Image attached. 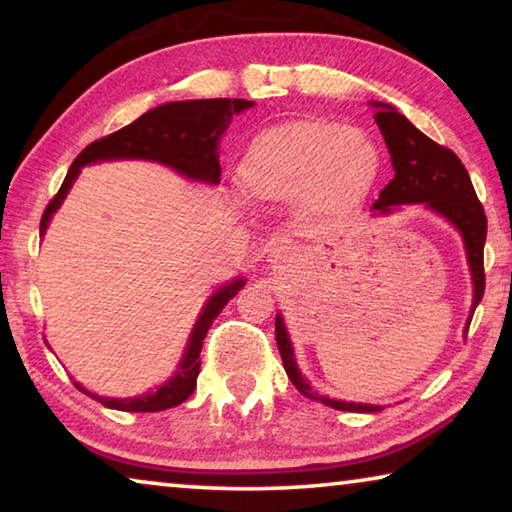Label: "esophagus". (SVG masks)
Returning <instances> with one entry per match:
<instances>
[{
	"label": "esophagus",
	"instance_id": "esophagus-1",
	"mask_svg": "<svg viewBox=\"0 0 512 512\" xmlns=\"http://www.w3.org/2000/svg\"><path fill=\"white\" fill-rule=\"evenodd\" d=\"M268 262L273 264V268H289L296 264V250L289 248V246H273L271 248V255H268Z\"/></svg>",
	"mask_w": 512,
	"mask_h": 512
}]
</instances>
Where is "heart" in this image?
Listing matches in <instances>:
<instances>
[{"label": "heart", "instance_id": "heart-1", "mask_svg": "<svg viewBox=\"0 0 512 512\" xmlns=\"http://www.w3.org/2000/svg\"><path fill=\"white\" fill-rule=\"evenodd\" d=\"M381 153L361 128L329 119H296L266 128L248 144L239 176L257 201L300 198L309 214H350L370 196Z\"/></svg>", "mask_w": 512, "mask_h": 512}]
</instances>
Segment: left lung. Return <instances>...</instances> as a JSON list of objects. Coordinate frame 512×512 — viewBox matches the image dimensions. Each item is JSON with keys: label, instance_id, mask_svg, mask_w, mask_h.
Here are the masks:
<instances>
[{"label": "left lung", "instance_id": "obj_1", "mask_svg": "<svg viewBox=\"0 0 512 512\" xmlns=\"http://www.w3.org/2000/svg\"><path fill=\"white\" fill-rule=\"evenodd\" d=\"M372 106H375V121L381 135H384V142L388 146V153H391V162L395 169V178L381 189L372 210L377 214H391L395 210V205L424 203L429 210L445 216V219L461 232L474 282V314V309L481 302L485 291L483 246L485 232H488V219H485L483 205L479 203V198H476L470 173H467L463 162L458 160V155L452 149L433 142L431 137L418 131V128H415L404 115H400L393 106L377 101L372 103ZM467 327H470V323H467ZM275 341L291 384L296 386L302 395L309 397V400L323 402L339 411H381V406L377 404L339 402L311 391L309 381L300 375L296 357H293L291 339L280 314L275 316Z\"/></svg>", "mask_w": 512, "mask_h": 512}]
</instances>
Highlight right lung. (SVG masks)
Segmentation results:
<instances>
[{"mask_svg":"<svg viewBox=\"0 0 512 512\" xmlns=\"http://www.w3.org/2000/svg\"><path fill=\"white\" fill-rule=\"evenodd\" d=\"M255 106L253 101L246 99H196V101H171L164 106L144 112L140 119L128 124L119 131L110 133L76 155V160L69 167L67 176L60 185L58 194L51 198L45 214L40 219V237L45 235L47 225L51 221L63 198L67 196L69 187L79 176L81 167L101 160H153L167 167L176 169L183 176L192 180H203V183L216 185L221 180V164H219V140L228 128L232 115H239L241 110ZM244 287V280L237 277L230 284H225L214 296L207 300L205 309L198 316L196 325L189 336L185 357L180 361L167 384H162L158 391L146 393L140 397H126V400H112V397H99L85 391L81 384L74 386L90 395L92 400L101 402L108 409L117 411H133V413H155L171 409V406L183 404L196 388V377L201 372V354L203 339L210 329L212 320L221 314V309L228 305V300Z\"/></svg>","mask_w":512,"mask_h":512,"instance_id":"right-lung-1","label":"right lung"}]
</instances>
